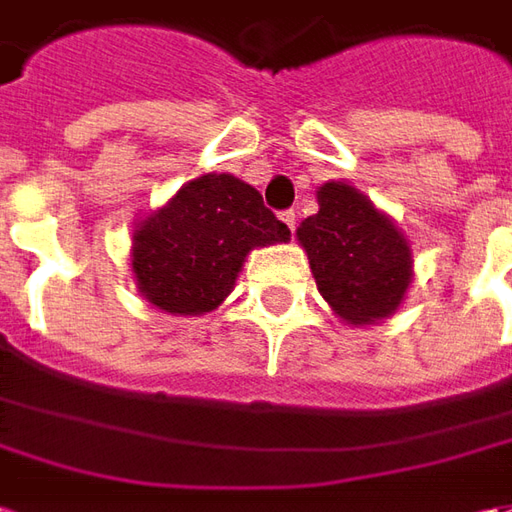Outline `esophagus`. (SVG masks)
I'll list each match as a JSON object with an SVG mask.
<instances>
[{"label":"esophagus","mask_w":512,"mask_h":512,"mask_svg":"<svg viewBox=\"0 0 512 512\" xmlns=\"http://www.w3.org/2000/svg\"><path fill=\"white\" fill-rule=\"evenodd\" d=\"M280 221H283L285 227H288V229H291V232H294V227H297V212H294V210L280 212Z\"/></svg>","instance_id":"1"}]
</instances>
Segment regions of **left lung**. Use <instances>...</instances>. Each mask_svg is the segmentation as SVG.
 <instances>
[{"instance_id":"8db88e82","label":"left lung","mask_w":512,"mask_h":512,"mask_svg":"<svg viewBox=\"0 0 512 512\" xmlns=\"http://www.w3.org/2000/svg\"><path fill=\"white\" fill-rule=\"evenodd\" d=\"M297 238L308 252L319 294L350 325H373L401 305L412 283L409 243L356 187L328 182L316 193Z\"/></svg>"}]
</instances>
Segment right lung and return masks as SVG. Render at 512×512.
Returning <instances> with one entry per match:
<instances>
[{
  "instance_id": "obj_1",
  "label": "right lung",
  "mask_w": 512,
  "mask_h": 512,
  "mask_svg": "<svg viewBox=\"0 0 512 512\" xmlns=\"http://www.w3.org/2000/svg\"><path fill=\"white\" fill-rule=\"evenodd\" d=\"M288 235L252 184L207 173L139 224L131 266L151 305L168 314H204L232 291L249 249Z\"/></svg>"
}]
</instances>
